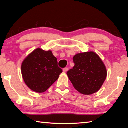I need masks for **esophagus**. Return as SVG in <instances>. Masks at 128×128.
<instances>
[{
  "label": "esophagus",
  "mask_w": 128,
  "mask_h": 128,
  "mask_svg": "<svg viewBox=\"0 0 128 128\" xmlns=\"http://www.w3.org/2000/svg\"><path fill=\"white\" fill-rule=\"evenodd\" d=\"M63 71H64V72H66L68 71V68H64V70H63Z\"/></svg>",
  "instance_id": "1"
}]
</instances>
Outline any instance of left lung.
Here are the masks:
<instances>
[{"label":"left lung","mask_w":128,"mask_h":128,"mask_svg":"<svg viewBox=\"0 0 128 128\" xmlns=\"http://www.w3.org/2000/svg\"><path fill=\"white\" fill-rule=\"evenodd\" d=\"M73 61L75 65L67 75L74 88L84 95L98 92L107 76L106 68L99 56L94 52L78 53Z\"/></svg>","instance_id":"obj_1"}]
</instances>
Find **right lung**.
<instances>
[{
    "instance_id": "right-lung-1",
    "label": "right lung",
    "mask_w": 128,
    "mask_h": 128,
    "mask_svg": "<svg viewBox=\"0 0 128 128\" xmlns=\"http://www.w3.org/2000/svg\"><path fill=\"white\" fill-rule=\"evenodd\" d=\"M26 85L36 93H44L58 79L62 70L51 50L37 48L23 60L21 65Z\"/></svg>"
}]
</instances>
